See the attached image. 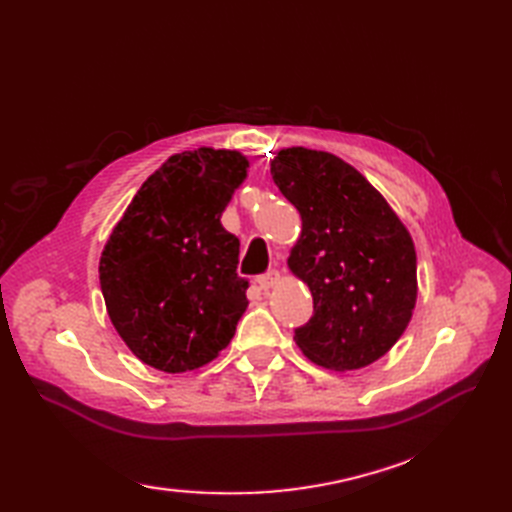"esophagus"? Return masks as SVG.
Listing matches in <instances>:
<instances>
[{
    "instance_id": "34e87169",
    "label": "esophagus",
    "mask_w": 512,
    "mask_h": 512,
    "mask_svg": "<svg viewBox=\"0 0 512 512\" xmlns=\"http://www.w3.org/2000/svg\"><path fill=\"white\" fill-rule=\"evenodd\" d=\"M280 280H282V275H280V271H275V269H271V271H267V273H262V275H258V286L262 288V290H269V288H273V286H277L280 284Z\"/></svg>"
}]
</instances>
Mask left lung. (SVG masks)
<instances>
[{
    "mask_svg": "<svg viewBox=\"0 0 512 512\" xmlns=\"http://www.w3.org/2000/svg\"><path fill=\"white\" fill-rule=\"evenodd\" d=\"M271 175L301 213L288 267L312 290L314 314L294 329L309 361L361 369L389 352L416 303L410 232L359 170L327 151L290 147Z\"/></svg>",
    "mask_w": 512,
    "mask_h": 512,
    "instance_id": "obj_1",
    "label": "left lung"
}]
</instances>
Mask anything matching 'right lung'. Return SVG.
I'll use <instances>...</instances> for the list:
<instances>
[{
  "mask_svg": "<svg viewBox=\"0 0 512 512\" xmlns=\"http://www.w3.org/2000/svg\"><path fill=\"white\" fill-rule=\"evenodd\" d=\"M250 162L200 147L170 156L136 192L100 258L113 327L143 363L168 374L224 350L247 307L239 239L220 218Z\"/></svg>",
  "mask_w": 512,
  "mask_h": 512,
  "instance_id": "obj_1",
  "label": "right lung"
}]
</instances>
